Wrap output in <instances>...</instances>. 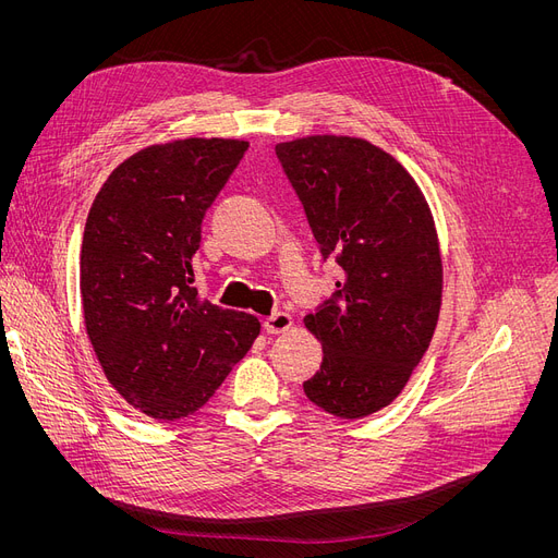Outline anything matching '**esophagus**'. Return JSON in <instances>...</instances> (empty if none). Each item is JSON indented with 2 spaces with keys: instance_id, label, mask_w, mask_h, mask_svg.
<instances>
[{
  "instance_id": "obj_1",
  "label": "esophagus",
  "mask_w": 558,
  "mask_h": 558,
  "mask_svg": "<svg viewBox=\"0 0 558 558\" xmlns=\"http://www.w3.org/2000/svg\"><path fill=\"white\" fill-rule=\"evenodd\" d=\"M291 324H294V318H291L287 312H276V314L264 318V330L271 335H278V332H287L291 328Z\"/></svg>"
}]
</instances>
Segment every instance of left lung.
Listing matches in <instances>:
<instances>
[{
	"label": "left lung",
	"mask_w": 558,
	"mask_h": 558,
	"mask_svg": "<svg viewBox=\"0 0 558 558\" xmlns=\"http://www.w3.org/2000/svg\"><path fill=\"white\" fill-rule=\"evenodd\" d=\"M320 255L341 267L332 299L305 316L324 364L305 396L339 418L387 407L427 353L441 307V255L404 167L366 140L314 135L276 146Z\"/></svg>",
	"instance_id": "obj_1"
}]
</instances>
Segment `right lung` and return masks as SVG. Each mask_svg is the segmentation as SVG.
<instances>
[{"instance_id": "right-lung-1", "label": "right lung", "mask_w": 558, "mask_h": 558, "mask_svg": "<svg viewBox=\"0 0 558 558\" xmlns=\"http://www.w3.org/2000/svg\"><path fill=\"white\" fill-rule=\"evenodd\" d=\"M240 140H179L117 167L81 246L85 330L129 404L179 421L208 402L253 345L259 320L196 294L201 221L246 151Z\"/></svg>"}]
</instances>
